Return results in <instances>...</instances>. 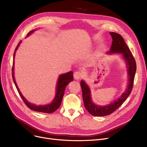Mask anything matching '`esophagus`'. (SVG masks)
<instances>
[{"label":"esophagus","instance_id":"1","mask_svg":"<svg viewBox=\"0 0 147 147\" xmlns=\"http://www.w3.org/2000/svg\"><path fill=\"white\" fill-rule=\"evenodd\" d=\"M83 77V74L80 71H76L74 73V78L76 80H79Z\"/></svg>","mask_w":147,"mask_h":147}]
</instances>
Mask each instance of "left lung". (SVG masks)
I'll return each mask as SVG.
<instances>
[{
	"label": "left lung",
	"mask_w": 147,
	"mask_h": 147,
	"mask_svg": "<svg viewBox=\"0 0 147 147\" xmlns=\"http://www.w3.org/2000/svg\"><path fill=\"white\" fill-rule=\"evenodd\" d=\"M110 34L112 37L113 42L111 48L107 53L112 54L117 53L121 54L123 59L126 62V67L127 68V70L129 76V83L125 92L122 94L120 98H118L117 99H115L109 105L101 106L97 105L93 102L91 97L90 88L85 82L83 80H81L80 86L82 90V96L84 107L88 111L94 116H105V115L111 114L115 111L126 101L132 92L134 85V81L136 69L135 58L121 35L114 32H110Z\"/></svg>",
	"instance_id": "left-lung-1"
}]
</instances>
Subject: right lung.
I'll return each instance as SVG.
<instances>
[{"label":"right lung","instance_id":"add662e5","mask_svg":"<svg viewBox=\"0 0 147 147\" xmlns=\"http://www.w3.org/2000/svg\"><path fill=\"white\" fill-rule=\"evenodd\" d=\"M36 30H33L30 31V32L27 34V36H28L30 34L33 33L34 31ZM21 43V41L19 42L18 44L16 49L15 50L14 53H13V66H12V79L13 80V82L15 83V85L16 86L17 90L18 92V93L21 96V98L22 99L23 101L24 102V103L26 104V105L30 109L34 110L35 111H38V112H41V113H53L55 111H56L58 108L59 107L61 102H62V99H63L64 94V91L65 89V88L67 86V84L73 80V71H69L67 73L61 74L59 76V78L58 79L57 84V89H56V95L55 96V98H54L51 104H46L45 105H36L33 104H31L30 102H28L27 100L24 97L21 93V92L18 88V86L16 82H15V78H14V58L15 55V52H16L18 48L19 47V46L20 43Z\"/></svg>","mask_w":147,"mask_h":147}]
</instances>
